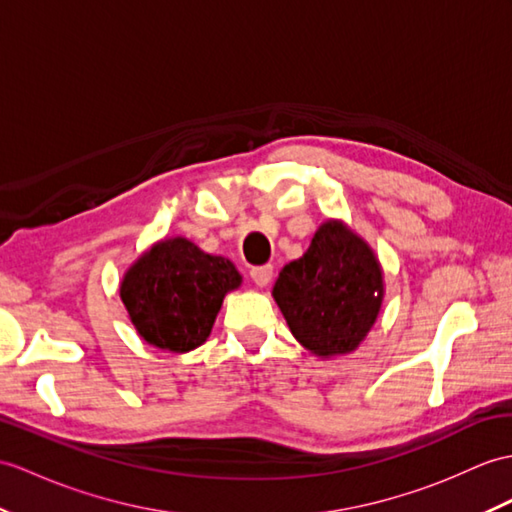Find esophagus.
<instances>
[{
	"label": "esophagus",
	"mask_w": 512,
	"mask_h": 512,
	"mask_svg": "<svg viewBox=\"0 0 512 512\" xmlns=\"http://www.w3.org/2000/svg\"><path fill=\"white\" fill-rule=\"evenodd\" d=\"M251 279L259 285V288H266V285L272 281V266H255L251 268Z\"/></svg>",
	"instance_id": "34e87169"
}]
</instances>
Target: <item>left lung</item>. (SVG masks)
<instances>
[{"instance_id":"left-lung-1","label":"left lung","mask_w":512,"mask_h":512,"mask_svg":"<svg viewBox=\"0 0 512 512\" xmlns=\"http://www.w3.org/2000/svg\"><path fill=\"white\" fill-rule=\"evenodd\" d=\"M272 296L292 336L318 358H334L358 349L375 325L384 272L360 235L327 220L303 257L283 266Z\"/></svg>"}]
</instances>
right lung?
I'll return each instance as SVG.
<instances>
[{
    "label": "right lung",
    "instance_id": "right-lung-1",
    "mask_svg": "<svg viewBox=\"0 0 512 512\" xmlns=\"http://www.w3.org/2000/svg\"><path fill=\"white\" fill-rule=\"evenodd\" d=\"M242 285L229 259L185 237L161 240L126 270L120 285L130 323L148 344L187 353L211 334L224 296Z\"/></svg>",
    "mask_w": 512,
    "mask_h": 512
}]
</instances>
